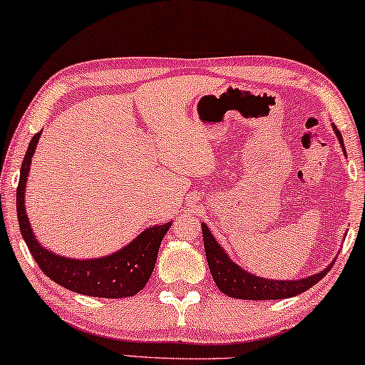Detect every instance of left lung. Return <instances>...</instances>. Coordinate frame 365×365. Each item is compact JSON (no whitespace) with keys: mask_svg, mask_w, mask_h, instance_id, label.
<instances>
[{"mask_svg":"<svg viewBox=\"0 0 365 365\" xmlns=\"http://www.w3.org/2000/svg\"><path fill=\"white\" fill-rule=\"evenodd\" d=\"M334 133L337 134L339 143L346 154V146H344L342 134L332 124ZM202 226V239L204 249H206V257L209 264V271L212 274L214 282L221 291L229 297L234 299H246V301H276V299H287L301 294L307 289H311L314 284H317L326 274L331 271L332 262L321 272L312 274V276L302 279H292V281H279V279H266L257 276L242 269L229 257L226 249H222L221 244L216 241L212 232L209 231L206 224Z\"/></svg>","mask_w":365,"mask_h":365,"instance_id":"left-lung-1","label":"left lung"}]
</instances>
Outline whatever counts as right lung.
<instances>
[{
  "mask_svg": "<svg viewBox=\"0 0 365 365\" xmlns=\"http://www.w3.org/2000/svg\"><path fill=\"white\" fill-rule=\"evenodd\" d=\"M41 133L43 131L34 134L29 141L16 189L18 222L29 252L38 262L39 269L51 281L58 282L59 286L66 287L69 291L83 294V296L104 299L134 296L146 286L149 277H151L153 269L156 266L159 246H161L168 229L171 227V221L144 229L131 242L116 252L108 254V256L74 259L49 251L36 239V234L33 232L31 224H29L26 206H24L31 158L36 151Z\"/></svg>",
  "mask_w": 365,
  "mask_h": 365,
  "instance_id": "add662e5",
  "label": "right lung"
}]
</instances>
